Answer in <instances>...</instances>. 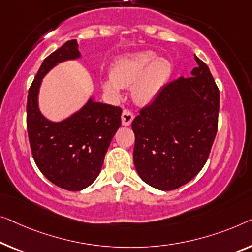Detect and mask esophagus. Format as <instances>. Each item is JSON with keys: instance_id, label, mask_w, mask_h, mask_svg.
<instances>
[{"instance_id": "esophagus-1", "label": "esophagus", "mask_w": 252, "mask_h": 252, "mask_svg": "<svg viewBox=\"0 0 252 252\" xmlns=\"http://www.w3.org/2000/svg\"><path fill=\"white\" fill-rule=\"evenodd\" d=\"M133 119H134V115L132 112H130L129 110H125L122 112L121 120H122V125L125 126H129L131 125V122L133 121Z\"/></svg>"}]
</instances>
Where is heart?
Instances as JSON below:
<instances>
[{
    "mask_svg": "<svg viewBox=\"0 0 252 252\" xmlns=\"http://www.w3.org/2000/svg\"><path fill=\"white\" fill-rule=\"evenodd\" d=\"M172 64L164 58H155L149 51L120 56L112 65L111 74L102 80L104 90L116 96L122 88L130 87L134 102L152 103L170 80Z\"/></svg>",
    "mask_w": 252,
    "mask_h": 252,
    "instance_id": "obj_1",
    "label": "heart"
}]
</instances>
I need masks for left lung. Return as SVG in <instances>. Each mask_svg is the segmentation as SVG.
<instances>
[{
    "label": "left lung",
    "mask_w": 252,
    "mask_h": 252,
    "mask_svg": "<svg viewBox=\"0 0 252 252\" xmlns=\"http://www.w3.org/2000/svg\"><path fill=\"white\" fill-rule=\"evenodd\" d=\"M190 77L165 86L132 121L133 163L142 181L158 190L182 187L207 162L217 132L220 90L197 56Z\"/></svg>",
    "instance_id": "8db88e82"
}]
</instances>
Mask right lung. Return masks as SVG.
Segmentation results:
<instances>
[{
    "instance_id": "obj_1",
    "label": "right lung",
    "mask_w": 252,
    "mask_h": 252,
    "mask_svg": "<svg viewBox=\"0 0 252 252\" xmlns=\"http://www.w3.org/2000/svg\"><path fill=\"white\" fill-rule=\"evenodd\" d=\"M81 58L76 39L69 40L44 60L28 92L27 130L33 160L52 183L80 191L95 181L102 170L114 134L121 126L122 110L89 97L80 110L54 122L39 110L43 78L69 60Z\"/></svg>"
}]
</instances>
